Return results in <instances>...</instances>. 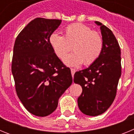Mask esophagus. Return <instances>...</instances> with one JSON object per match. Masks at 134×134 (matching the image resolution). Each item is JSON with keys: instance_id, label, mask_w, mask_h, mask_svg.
Instances as JSON below:
<instances>
[{"instance_id": "1", "label": "esophagus", "mask_w": 134, "mask_h": 134, "mask_svg": "<svg viewBox=\"0 0 134 134\" xmlns=\"http://www.w3.org/2000/svg\"><path fill=\"white\" fill-rule=\"evenodd\" d=\"M70 70H71V74H72V77L74 76V74L76 72V70L74 68H70Z\"/></svg>"}]
</instances>
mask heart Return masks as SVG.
I'll list each match as a JSON object with an SVG mask.
<instances>
[{"instance_id":"heart-1","label":"heart","mask_w":134,"mask_h":134,"mask_svg":"<svg viewBox=\"0 0 134 134\" xmlns=\"http://www.w3.org/2000/svg\"><path fill=\"white\" fill-rule=\"evenodd\" d=\"M49 43L57 56L63 59L72 49L74 52L64 59L68 66L83 64L88 66L100 56L103 48V40L99 33L81 23L71 24L64 29V36L53 33Z\"/></svg>"}]
</instances>
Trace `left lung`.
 <instances>
[{
    "label": "left lung",
    "mask_w": 134,
    "mask_h": 134,
    "mask_svg": "<svg viewBox=\"0 0 134 134\" xmlns=\"http://www.w3.org/2000/svg\"><path fill=\"white\" fill-rule=\"evenodd\" d=\"M100 26L103 40L102 52L98 59L87 68L74 74V82L82 86L78 98L80 111L86 115L97 116L108 109L117 93L121 74V49L118 41L108 27Z\"/></svg>",
    "instance_id": "left-lung-1"
}]
</instances>
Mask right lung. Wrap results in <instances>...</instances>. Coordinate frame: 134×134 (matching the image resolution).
I'll use <instances>...</instances> for the list:
<instances>
[{
  "label": "right lung",
  "instance_id": "obj_1",
  "mask_svg": "<svg viewBox=\"0 0 134 134\" xmlns=\"http://www.w3.org/2000/svg\"><path fill=\"white\" fill-rule=\"evenodd\" d=\"M61 20L36 18L19 33L13 48L11 70L16 94L29 113L46 117L72 82L70 69L54 52L49 36Z\"/></svg>",
  "mask_w": 134,
  "mask_h": 134
}]
</instances>
